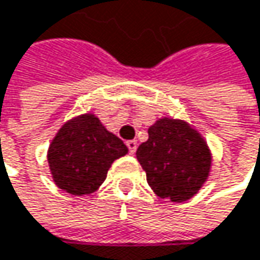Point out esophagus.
<instances>
[{
    "mask_svg": "<svg viewBox=\"0 0 260 260\" xmlns=\"http://www.w3.org/2000/svg\"><path fill=\"white\" fill-rule=\"evenodd\" d=\"M126 146H127V149H129V154H136V151H137V146H139V143H137V140H129V142H126Z\"/></svg>",
    "mask_w": 260,
    "mask_h": 260,
    "instance_id": "obj_1",
    "label": "esophagus"
}]
</instances>
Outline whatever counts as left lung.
<instances>
[{
    "instance_id": "1",
    "label": "left lung",
    "mask_w": 260,
    "mask_h": 260,
    "mask_svg": "<svg viewBox=\"0 0 260 260\" xmlns=\"http://www.w3.org/2000/svg\"><path fill=\"white\" fill-rule=\"evenodd\" d=\"M137 149L151 189L172 203L190 200L210 175L212 152L204 137L184 120L161 117Z\"/></svg>"
}]
</instances>
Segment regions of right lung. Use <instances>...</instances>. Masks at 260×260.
Instances as JSON below:
<instances>
[{"label":"right lung","mask_w":260,"mask_h":260,"mask_svg":"<svg viewBox=\"0 0 260 260\" xmlns=\"http://www.w3.org/2000/svg\"><path fill=\"white\" fill-rule=\"evenodd\" d=\"M127 154L126 145L92 112L65 121L51 140L47 161L54 184L77 197L95 192L111 165Z\"/></svg>","instance_id":"obj_1"}]
</instances>
